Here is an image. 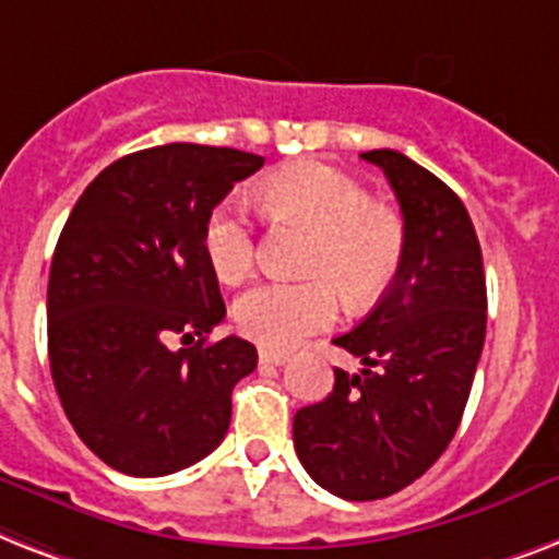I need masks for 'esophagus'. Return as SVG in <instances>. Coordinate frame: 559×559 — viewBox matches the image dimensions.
Wrapping results in <instances>:
<instances>
[{"label":"esophagus","instance_id":"1","mask_svg":"<svg viewBox=\"0 0 559 559\" xmlns=\"http://www.w3.org/2000/svg\"><path fill=\"white\" fill-rule=\"evenodd\" d=\"M259 364L283 366V364H288V355H285V352H274V349H259Z\"/></svg>","mask_w":559,"mask_h":559}]
</instances>
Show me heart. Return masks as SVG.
Segmentation results:
<instances>
[{"label":"heart","instance_id":"b5f03b06","mask_svg":"<svg viewBox=\"0 0 559 559\" xmlns=\"http://www.w3.org/2000/svg\"><path fill=\"white\" fill-rule=\"evenodd\" d=\"M259 207L314 230L302 283H259L236 300L234 320L245 337L265 349H292L308 334L323 332L341 311L378 300L404 259V222L390 207L369 202L360 181L325 160L285 164L259 185ZM202 248L222 283H239L257 262V239L245 207L227 199L210 210Z\"/></svg>","mask_w":559,"mask_h":559}]
</instances>
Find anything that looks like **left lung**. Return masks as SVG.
<instances>
[{
	"label": "left lung",
	"mask_w": 559,
	"mask_h": 559,
	"mask_svg": "<svg viewBox=\"0 0 559 559\" xmlns=\"http://www.w3.org/2000/svg\"><path fill=\"white\" fill-rule=\"evenodd\" d=\"M360 158L383 169L404 216V259L378 306L334 337L360 357L334 390L294 415V448L329 493L369 502L413 485L448 450L485 346L481 248L453 190L395 150Z\"/></svg>",
	"instance_id": "1"
}]
</instances>
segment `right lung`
<instances>
[{
	"instance_id": "add662e5",
	"label": "right lung",
	"mask_w": 559,
	"mask_h": 559,
	"mask_svg": "<svg viewBox=\"0 0 559 559\" xmlns=\"http://www.w3.org/2000/svg\"><path fill=\"white\" fill-rule=\"evenodd\" d=\"M262 155L164 144L123 155L83 190L51 259L48 360L60 404L97 459L127 476L202 462L230 427V395L257 369L225 320L202 230ZM178 336L181 350H169Z\"/></svg>"
}]
</instances>
